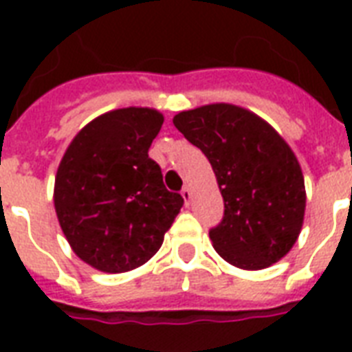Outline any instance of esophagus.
Wrapping results in <instances>:
<instances>
[{
    "mask_svg": "<svg viewBox=\"0 0 352 352\" xmlns=\"http://www.w3.org/2000/svg\"><path fill=\"white\" fill-rule=\"evenodd\" d=\"M181 195H182V199H184V203L190 204V201H192V190H190L188 186H184V188H182Z\"/></svg>",
    "mask_w": 352,
    "mask_h": 352,
    "instance_id": "34e87169",
    "label": "esophagus"
}]
</instances>
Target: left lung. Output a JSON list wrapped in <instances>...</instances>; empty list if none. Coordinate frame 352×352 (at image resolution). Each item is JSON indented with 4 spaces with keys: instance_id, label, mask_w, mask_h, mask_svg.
I'll return each mask as SVG.
<instances>
[{
    "instance_id": "obj_1",
    "label": "left lung",
    "mask_w": 352,
    "mask_h": 352,
    "mask_svg": "<svg viewBox=\"0 0 352 352\" xmlns=\"http://www.w3.org/2000/svg\"><path fill=\"white\" fill-rule=\"evenodd\" d=\"M173 124L217 177L225 214L210 230L215 252L245 270L279 261L305 215V182L289 144L263 118L232 104L182 111Z\"/></svg>"
}]
</instances>
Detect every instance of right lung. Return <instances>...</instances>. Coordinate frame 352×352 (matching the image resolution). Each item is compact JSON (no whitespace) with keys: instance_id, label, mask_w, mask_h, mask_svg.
Listing matches in <instances>:
<instances>
[{"instance_id":"right-lung-1","label":"right lung","mask_w":352,"mask_h":352,"mask_svg":"<svg viewBox=\"0 0 352 352\" xmlns=\"http://www.w3.org/2000/svg\"><path fill=\"white\" fill-rule=\"evenodd\" d=\"M162 122L149 107L106 113L73 138L58 166V221L74 254L96 270L120 274L149 261L184 204L148 155Z\"/></svg>"}]
</instances>
